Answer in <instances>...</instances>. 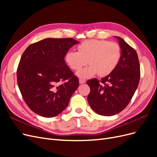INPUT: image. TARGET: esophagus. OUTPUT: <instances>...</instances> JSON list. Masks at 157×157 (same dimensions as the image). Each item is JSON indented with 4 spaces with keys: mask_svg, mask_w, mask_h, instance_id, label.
<instances>
[{
    "mask_svg": "<svg viewBox=\"0 0 157 157\" xmlns=\"http://www.w3.org/2000/svg\"><path fill=\"white\" fill-rule=\"evenodd\" d=\"M86 82V80H84L83 78H80L79 79V83L80 84H84Z\"/></svg>",
    "mask_w": 157,
    "mask_h": 157,
    "instance_id": "1",
    "label": "esophagus"
}]
</instances>
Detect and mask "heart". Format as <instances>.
Segmentation results:
<instances>
[{"label": "heart", "mask_w": 157, "mask_h": 157, "mask_svg": "<svg viewBox=\"0 0 157 157\" xmlns=\"http://www.w3.org/2000/svg\"><path fill=\"white\" fill-rule=\"evenodd\" d=\"M78 52L69 50L65 54V61L73 70H78L87 62L88 67L77 73L81 78L92 77L97 73L105 77L112 73L121 58V48L115 42L91 39L82 42Z\"/></svg>", "instance_id": "heart-1"}]
</instances>
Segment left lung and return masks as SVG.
Returning <instances> with one entry per match:
<instances>
[{
	"mask_svg": "<svg viewBox=\"0 0 157 157\" xmlns=\"http://www.w3.org/2000/svg\"><path fill=\"white\" fill-rule=\"evenodd\" d=\"M121 48L119 63L112 73L98 80L87 81L90 88L89 105L96 113L113 116L120 113L130 103L138 86L140 65L136 51L117 36Z\"/></svg>",
	"mask_w": 157,
	"mask_h": 157,
	"instance_id": "1",
	"label": "left lung"
}]
</instances>
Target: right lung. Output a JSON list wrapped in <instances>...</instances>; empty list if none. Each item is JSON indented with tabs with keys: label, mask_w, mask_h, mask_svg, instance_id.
<instances>
[{
	"label": "right lung",
	"mask_w": 157,
	"mask_h": 157,
	"mask_svg": "<svg viewBox=\"0 0 157 157\" xmlns=\"http://www.w3.org/2000/svg\"><path fill=\"white\" fill-rule=\"evenodd\" d=\"M78 42L72 38H48L27 47L17 69L18 87L27 106L44 117H56L68 105L78 78L64 58Z\"/></svg>",
	"instance_id": "1"
}]
</instances>
